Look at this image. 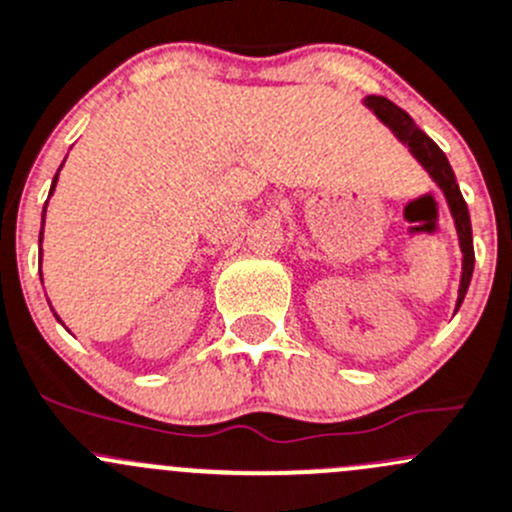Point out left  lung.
Here are the masks:
<instances>
[{
    "mask_svg": "<svg viewBox=\"0 0 512 512\" xmlns=\"http://www.w3.org/2000/svg\"><path fill=\"white\" fill-rule=\"evenodd\" d=\"M365 104L382 119V122L388 124L390 130H393L395 135L410 147V150H413V155L423 162L425 170L433 175V180L443 187L445 197H448V205L450 210H453L455 227H458V235H460V247H463V280H460V295H458V307H460L465 292H468L470 277H473L475 250H473V230H470L468 205H465L463 195H460V187L458 182H455L453 167H450L445 152L440 150V147L435 145L423 130H420L405 109H400L398 104L390 102L388 97H367Z\"/></svg>",
    "mask_w": 512,
    "mask_h": 512,
    "instance_id": "8db88e82",
    "label": "left lung"
}]
</instances>
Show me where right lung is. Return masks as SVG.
Wrapping results in <instances>:
<instances>
[{
  "mask_svg": "<svg viewBox=\"0 0 512 512\" xmlns=\"http://www.w3.org/2000/svg\"><path fill=\"white\" fill-rule=\"evenodd\" d=\"M54 185H57V175H54V182H52V190H54ZM49 190V192H52ZM39 235H42V232H39Z\"/></svg>",
  "mask_w": 512,
  "mask_h": 512,
  "instance_id": "1",
  "label": "right lung"
}]
</instances>
